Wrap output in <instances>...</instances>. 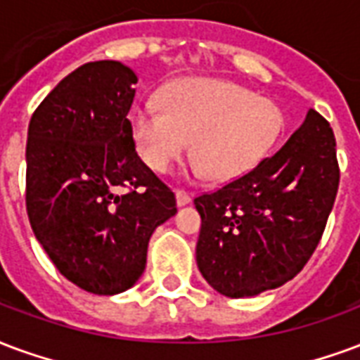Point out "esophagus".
<instances>
[{
  "instance_id": "esophagus-1",
  "label": "esophagus",
  "mask_w": 360,
  "mask_h": 360,
  "mask_svg": "<svg viewBox=\"0 0 360 360\" xmlns=\"http://www.w3.org/2000/svg\"><path fill=\"white\" fill-rule=\"evenodd\" d=\"M175 198H177V206H185L188 202L193 200V194L187 193V191H175Z\"/></svg>"
}]
</instances>
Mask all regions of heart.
Listing matches in <instances>:
<instances>
[{
  "label": "heart",
  "instance_id": "obj_1",
  "mask_svg": "<svg viewBox=\"0 0 360 360\" xmlns=\"http://www.w3.org/2000/svg\"><path fill=\"white\" fill-rule=\"evenodd\" d=\"M158 101L160 108L139 106L129 118L141 158L158 173L185 158L193 141L196 172L234 179L267 156L284 127L275 101L229 79H175Z\"/></svg>",
  "mask_w": 360,
  "mask_h": 360
}]
</instances>
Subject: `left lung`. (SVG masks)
I'll use <instances>...</instances> for the list:
<instances>
[{
	"label": "left lung",
	"instance_id": "1",
	"mask_svg": "<svg viewBox=\"0 0 360 360\" xmlns=\"http://www.w3.org/2000/svg\"><path fill=\"white\" fill-rule=\"evenodd\" d=\"M338 185L336 137L311 108L273 156L194 198L202 217V276L227 297H250L292 281L321 242Z\"/></svg>",
	"mask_w": 360,
	"mask_h": 360
}]
</instances>
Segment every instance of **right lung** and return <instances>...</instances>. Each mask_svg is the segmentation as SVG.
<instances>
[{
  "instance_id": "1",
  "label": "right lung",
  "mask_w": 360,
  "mask_h": 360,
  "mask_svg": "<svg viewBox=\"0 0 360 360\" xmlns=\"http://www.w3.org/2000/svg\"><path fill=\"white\" fill-rule=\"evenodd\" d=\"M135 84L118 60L87 63L58 82L28 126L32 231L60 275L98 295L139 281L154 229L177 214L172 188L135 150Z\"/></svg>"
}]
</instances>
